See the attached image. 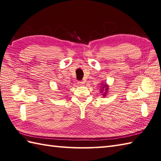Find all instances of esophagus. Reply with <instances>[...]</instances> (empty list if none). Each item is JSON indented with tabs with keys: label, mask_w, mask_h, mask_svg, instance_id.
<instances>
[{
	"label": "esophagus",
	"mask_w": 161,
	"mask_h": 161,
	"mask_svg": "<svg viewBox=\"0 0 161 161\" xmlns=\"http://www.w3.org/2000/svg\"><path fill=\"white\" fill-rule=\"evenodd\" d=\"M78 85H83L85 83V82H84V81H83V80H81V81H78Z\"/></svg>",
	"instance_id": "obj_1"
}]
</instances>
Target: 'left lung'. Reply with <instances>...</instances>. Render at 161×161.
Returning <instances> with one entry per match:
<instances>
[{
	"mask_svg": "<svg viewBox=\"0 0 161 161\" xmlns=\"http://www.w3.org/2000/svg\"><path fill=\"white\" fill-rule=\"evenodd\" d=\"M103 88H105V90L107 91V90H108V86H107L106 85H103ZM106 91H105V92H106ZM104 94H106V92H105V93H104Z\"/></svg>",
	"mask_w": 161,
	"mask_h": 161,
	"instance_id": "obj_1",
	"label": "left lung"
}]
</instances>
